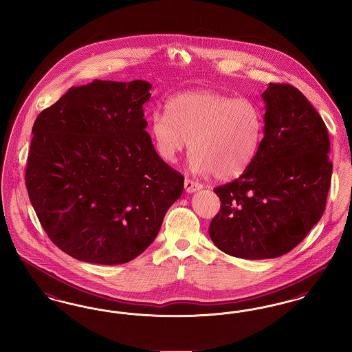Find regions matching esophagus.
Returning a JSON list of instances; mask_svg holds the SVG:
<instances>
[{
    "mask_svg": "<svg viewBox=\"0 0 352 352\" xmlns=\"http://www.w3.org/2000/svg\"><path fill=\"white\" fill-rule=\"evenodd\" d=\"M184 186H185V190H186L188 193L197 192V190H199V189L202 188V185H201V184L197 183V182H193V180H190V179H185V182H184Z\"/></svg>",
    "mask_w": 352,
    "mask_h": 352,
    "instance_id": "obj_1",
    "label": "esophagus"
}]
</instances>
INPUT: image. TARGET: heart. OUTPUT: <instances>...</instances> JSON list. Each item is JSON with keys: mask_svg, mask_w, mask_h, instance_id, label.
<instances>
[{"mask_svg": "<svg viewBox=\"0 0 352 352\" xmlns=\"http://www.w3.org/2000/svg\"><path fill=\"white\" fill-rule=\"evenodd\" d=\"M166 110L155 111L150 122L155 150L166 163H175L189 140L190 170L218 180L242 175L256 157L264 121L255 101L192 91L173 96Z\"/></svg>", "mask_w": 352, "mask_h": 352, "instance_id": "obj_1", "label": "heart"}]
</instances>
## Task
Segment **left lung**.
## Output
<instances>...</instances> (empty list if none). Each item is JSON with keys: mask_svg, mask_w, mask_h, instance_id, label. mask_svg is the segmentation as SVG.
I'll list each match as a JSON object with an SVG mask.
<instances>
[{"mask_svg": "<svg viewBox=\"0 0 352 352\" xmlns=\"http://www.w3.org/2000/svg\"><path fill=\"white\" fill-rule=\"evenodd\" d=\"M264 137L251 166L214 188L221 210L209 226L214 245L242 259L289 252L321 219L331 183L330 139L321 116L289 84H270Z\"/></svg>", "mask_w": 352, "mask_h": 352, "instance_id": "8db88e82", "label": "left lung"}]
</instances>
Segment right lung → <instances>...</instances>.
<instances>
[{"label": "right lung", "mask_w": 352, "mask_h": 352, "mask_svg": "<svg viewBox=\"0 0 352 352\" xmlns=\"http://www.w3.org/2000/svg\"><path fill=\"white\" fill-rule=\"evenodd\" d=\"M151 84L94 80L72 87L32 126L31 205L48 238L94 264L135 259L156 238L184 177L144 130Z\"/></svg>", "instance_id": "1"}]
</instances>
